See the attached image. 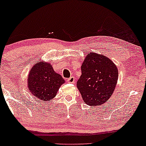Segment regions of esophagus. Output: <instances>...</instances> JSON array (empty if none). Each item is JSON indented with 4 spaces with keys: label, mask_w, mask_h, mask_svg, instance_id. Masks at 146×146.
<instances>
[{
    "label": "esophagus",
    "mask_w": 146,
    "mask_h": 146,
    "mask_svg": "<svg viewBox=\"0 0 146 146\" xmlns=\"http://www.w3.org/2000/svg\"><path fill=\"white\" fill-rule=\"evenodd\" d=\"M68 82H69V83H75L76 82L75 78L73 77V76H71L70 78H69L68 79Z\"/></svg>",
    "instance_id": "34e87169"
}]
</instances>
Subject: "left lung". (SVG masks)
Masks as SVG:
<instances>
[{
	"mask_svg": "<svg viewBox=\"0 0 146 146\" xmlns=\"http://www.w3.org/2000/svg\"><path fill=\"white\" fill-rule=\"evenodd\" d=\"M82 75L76 86L82 99L90 106L101 105L112 95L118 80V69L107 58L88 53L81 66Z\"/></svg>",
	"mask_w": 146,
	"mask_h": 146,
	"instance_id": "left-lung-1",
	"label": "left lung"
}]
</instances>
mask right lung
<instances>
[{
    "mask_svg": "<svg viewBox=\"0 0 146 146\" xmlns=\"http://www.w3.org/2000/svg\"><path fill=\"white\" fill-rule=\"evenodd\" d=\"M65 82L62 76L54 71L48 62H38L33 65L28 76V88L31 93L41 101H51Z\"/></svg>",
    "mask_w": 146,
    "mask_h": 146,
    "instance_id": "obj_1",
    "label": "right lung"
}]
</instances>
